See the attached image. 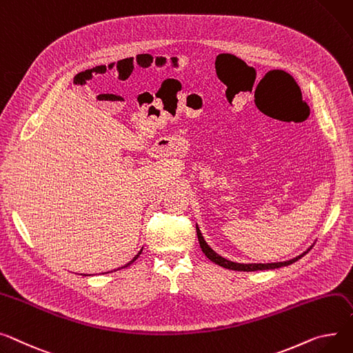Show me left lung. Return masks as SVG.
Here are the masks:
<instances>
[{"label": "left lung", "instance_id": "obj_1", "mask_svg": "<svg viewBox=\"0 0 353 353\" xmlns=\"http://www.w3.org/2000/svg\"><path fill=\"white\" fill-rule=\"evenodd\" d=\"M197 239H199V243H200V247H201V251L205 254V256L208 258V260H211L213 263H216L217 265L220 267H224L227 270H234V271H258V270H274V268H279V267H285V265H290L295 261H298L301 256H303L305 254L294 258V260H290V261H285V263H272V264H239V263H232V261H228L225 260V258L220 256L216 251L211 250L207 243L204 241L201 232H200V228L197 227Z\"/></svg>", "mask_w": 353, "mask_h": 353}]
</instances>
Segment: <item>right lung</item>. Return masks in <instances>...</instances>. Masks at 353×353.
<instances>
[{"mask_svg": "<svg viewBox=\"0 0 353 353\" xmlns=\"http://www.w3.org/2000/svg\"><path fill=\"white\" fill-rule=\"evenodd\" d=\"M140 254H142V251H140V252H139V254H137V255H136V256H134V258H133V260H132V261H130V263H128V264H126V265H123V267H121V268H117V270H122V268H125V267H129V265H130V264H132V263H133V261H136V260H137V256H139V255H140Z\"/></svg>", "mask_w": 353, "mask_h": 353, "instance_id": "1", "label": "right lung"}]
</instances>
